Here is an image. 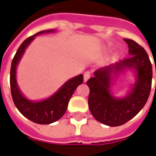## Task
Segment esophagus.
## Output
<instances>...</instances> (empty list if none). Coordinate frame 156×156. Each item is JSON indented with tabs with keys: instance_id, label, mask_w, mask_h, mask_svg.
Returning a JSON list of instances; mask_svg holds the SVG:
<instances>
[{
	"instance_id": "esophagus-1",
	"label": "esophagus",
	"mask_w": 156,
	"mask_h": 156,
	"mask_svg": "<svg viewBox=\"0 0 156 156\" xmlns=\"http://www.w3.org/2000/svg\"><path fill=\"white\" fill-rule=\"evenodd\" d=\"M90 78V71H85L84 73V81L86 82Z\"/></svg>"
}]
</instances>
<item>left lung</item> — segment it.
Returning <instances> with one entry per match:
<instances>
[{"label":"left lung","instance_id":"8db88e82","mask_svg":"<svg viewBox=\"0 0 156 156\" xmlns=\"http://www.w3.org/2000/svg\"><path fill=\"white\" fill-rule=\"evenodd\" d=\"M123 40L128 45L130 57L97 70L94 76L87 81L90 113L97 121L110 127L121 126L134 118L145 106L151 90L152 65L149 56L135 41ZM125 68L136 69L137 81L129 96L124 99H114L109 93L111 74Z\"/></svg>","mask_w":156,"mask_h":156}]
</instances>
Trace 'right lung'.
<instances>
[{
    "label": "right lung",
    "instance_id": "obj_1",
    "mask_svg": "<svg viewBox=\"0 0 156 156\" xmlns=\"http://www.w3.org/2000/svg\"><path fill=\"white\" fill-rule=\"evenodd\" d=\"M51 31H40L26 38L16 51L10 67V85L14 104L25 118L38 124H50L59 120L65 114L69 100L77 86L83 83V75H79L66 81L51 97L40 102L29 101L20 92L16 84V66L19 61L35 36Z\"/></svg>",
    "mask_w": 156,
    "mask_h": 156
}]
</instances>
